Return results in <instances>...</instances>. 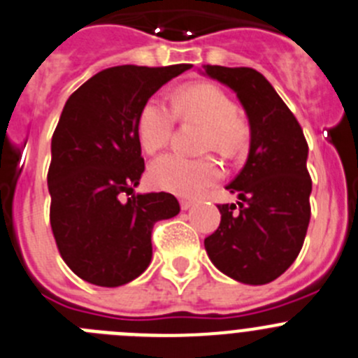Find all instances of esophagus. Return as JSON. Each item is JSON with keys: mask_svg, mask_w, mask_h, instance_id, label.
I'll return each instance as SVG.
<instances>
[{"mask_svg": "<svg viewBox=\"0 0 358 358\" xmlns=\"http://www.w3.org/2000/svg\"><path fill=\"white\" fill-rule=\"evenodd\" d=\"M193 206V201L192 199H181V209L182 211H186V209H189Z\"/></svg>", "mask_w": 358, "mask_h": 358, "instance_id": "esophagus-1", "label": "esophagus"}]
</instances>
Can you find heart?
<instances>
[{"instance_id": "heart-1", "label": "heart", "mask_w": 358, "mask_h": 358, "mask_svg": "<svg viewBox=\"0 0 358 358\" xmlns=\"http://www.w3.org/2000/svg\"><path fill=\"white\" fill-rule=\"evenodd\" d=\"M173 117L182 122L201 124L204 129L202 150H215L224 157H238L247 150L250 129L236 113L231 97L216 85L192 83L177 88L172 97V111L162 101H147L136 119V136L145 152L154 154L169 143ZM220 177L222 166L213 156L189 159L165 154L149 169V179L156 188L177 195H196Z\"/></svg>"}]
</instances>
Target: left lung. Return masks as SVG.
<instances>
[{"instance_id": "1", "label": "left lung", "mask_w": 358, "mask_h": 358, "mask_svg": "<svg viewBox=\"0 0 358 358\" xmlns=\"http://www.w3.org/2000/svg\"><path fill=\"white\" fill-rule=\"evenodd\" d=\"M236 92L250 122V152L227 189L238 204H218L222 220L204 239L227 277L261 286L280 277L300 254L310 220L309 145L296 117L270 81L250 67L202 65Z\"/></svg>"}]
</instances>
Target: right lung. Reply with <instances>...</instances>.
I'll return each instance as SVG.
<instances>
[{
  "label": "right lung",
  "mask_w": 358,
  "mask_h": 358,
  "mask_svg": "<svg viewBox=\"0 0 358 358\" xmlns=\"http://www.w3.org/2000/svg\"><path fill=\"white\" fill-rule=\"evenodd\" d=\"M188 69H104L65 103L51 140L49 222L65 264L94 286L117 287L142 275L152 257L154 224L181 211L170 193L133 189L145 170L140 108Z\"/></svg>",
  "instance_id": "1"
}]
</instances>
